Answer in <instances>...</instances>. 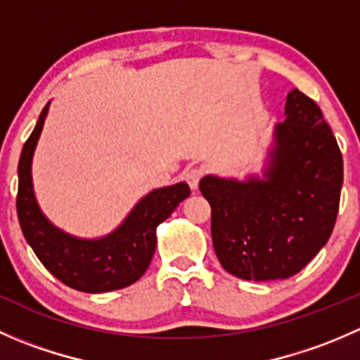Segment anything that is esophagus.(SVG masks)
<instances>
[{
    "label": "esophagus",
    "mask_w": 360,
    "mask_h": 360,
    "mask_svg": "<svg viewBox=\"0 0 360 360\" xmlns=\"http://www.w3.org/2000/svg\"><path fill=\"white\" fill-rule=\"evenodd\" d=\"M184 177H186V183L190 184L191 190H197L198 184H200V179L203 177V169L200 167H191L184 172Z\"/></svg>",
    "instance_id": "1"
}]
</instances>
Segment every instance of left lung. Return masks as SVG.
Wrapping results in <instances>:
<instances>
[{
  "label": "left lung",
  "mask_w": 360,
  "mask_h": 360,
  "mask_svg": "<svg viewBox=\"0 0 360 360\" xmlns=\"http://www.w3.org/2000/svg\"><path fill=\"white\" fill-rule=\"evenodd\" d=\"M275 137L266 179L200 181L217 259L244 281L303 270L328 244L340 209L343 157L315 101L294 89Z\"/></svg>",
  "instance_id": "8db88e82"
}]
</instances>
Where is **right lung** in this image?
I'll list each match as a JSON object with an SVG mask.
<instances>
[{
	"instance_id": "obj_1",
	"label": "right lung",
	"mask_w": 360,
	"mask_h": 360,
	"mask_svg": "<svg viewBox=\"0 0 360 360\" xmlns=\"http://www.w3.org/2000/svg\"><path fill=\"white\" fill-rule=\"evenodd\" d=\"M24 143L19 160L17 216L22 233L43 266L63 284L82 292H108L134 284L150 266L157 248V226L190 197L186 183L151 191L134 207L122 226L101 240L69 237L46 221L32 193L31 160L49 112Z\"/></svg>"
}]
</instances>
